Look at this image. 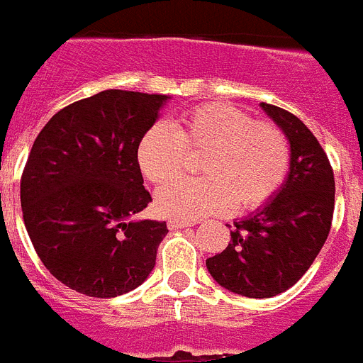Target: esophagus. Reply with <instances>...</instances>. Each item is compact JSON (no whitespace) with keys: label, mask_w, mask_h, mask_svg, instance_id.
Wrapping results in <instances>:
<instances>
[{"label":"esophagus","mask_w":363,"mask_h":363,"mask_svg":"<svg viewBox=\"0 0 363 363\" xmlns=\"http://www.w3.org/2000/svg\"><path fill=\"white\" fill-rule=\"evenodd\" d=\"M191 221H188V219H169L167 221V227L172 228V230H177V228H186V227H191Z\"/></svg>","instance_id":"obj_1"}]
</instances>
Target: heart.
Returning <instances> with one entry per match:
<instances>
[{"mask_svg":"<svg viewBox=\"0 0 363 363\" xmlns=\"http://www.w3.org/2000/svg\"><path fill=\"white\" fill-rule=\"evenodd\" d=\"M184 150H205L203 179L169 183L158 191L157 210L167 218L196 219L236 208L249 212L275 196L290 167V144L271 121H252L227 103L197 106L172 125L157 123L136 145V162L153 184L180 172Z\"/></svg>","mask_w":363,"mask_h":363,"instance_id":"heart-1","label":"heart"}]
</instances>
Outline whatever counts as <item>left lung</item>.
Wrapping results in <instances>:
<instances>
[{
	"mask_svg": "<svg viewBox=\"0 0 363 363\" xmlns=\"http://www.w3.org/2000/svg\"><path fill=\"white\" fill-rule=\"evenodd\" d=\"M260 106L290 142V172L266 205L234 221L227 247L206 258L219 286L251 299L275 297L308 271L330 233L336 190L330 162L308 127L284 108Z\"/></svg>",
	"mask_w": 363,
	"mask_h": 363,
	"instance_id": "8db88e82",
	"label": "left lung"
}]
</instances>
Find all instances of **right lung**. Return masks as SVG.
Instances as JSON below:
<instances>
[{"label":"right lung","instance_id":"right-lung-1","mask_svg":"<svg viewBox=\"0 0 363 363\" xmlns=\"http://www.w3.org/2000/svg\"><path fill=\"white\" fill-rule=\"evenodd\" d=\"M169 96L105 90L64 106L36 136L21 175L23 223L51 275L88 297H118L153 271L166 221L135 219L151 201L136 145Z\"/></svg>","mask_w":363,"mask_h":363}]
</instances>
